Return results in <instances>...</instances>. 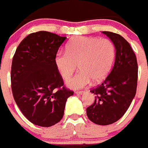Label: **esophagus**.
<instances>
[{"label": "esophagus", "mask_w": 148, "mask_h": 148, "mask_svg": "<svg viewBox=\"0 0 148 148\" xmlns=\"http://www.w3.org/2000/svg\"><path fill=\"white\" fill-rule=\"evenodd\" d=\"M85 92V90H84V91H76L75 93H76V94H77V95H82V93H84Z\"/></svg>", "instance_id": "obj_1"}]
</instances>
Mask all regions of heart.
<instances>
[{
	"mask_svg": "<svg viewBox=\"0 0 148 148\" xmlns=\"http://www.w3.org/2000/svg\"><path fill=\"white\" fill-rule=\"evenodd\" d=\"M115 58V47L110 40L96 37L77 36L67 45L66 51H58L55 56V64L71 89L85 88L91 82H99L110 73Z\"/></svg>",
	"mask_w": 148,
	"mask_h": 148,
	"instance_id": "obj_1",
	"label": "heart"
}]
</instances>
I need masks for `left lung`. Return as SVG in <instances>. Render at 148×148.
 Wrapping results in <instances>:
<instances>
[{
    "label": "left lung",
    "mask_w": 148,
    "mask_h": 148,
    "mask_svg": "<svg viewBox=\"0 0 148 148\" xmlns=\"http://www.w3.org/2000/svg\"><path fill=\"white\" fill-rule=\"evenodd\" d=\"M115 47V60L111 72L103 82L90 90L96 95L95 101L87 108L90 121L107 125L122 118L136 92L138 66L129 43L121 35L103 31Z\"/></svg>",
    "instance_id": "obj_1"
}]
</instances>
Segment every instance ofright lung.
Returning <instances> with one entry per match:
<instances>
[{
	"label": "right lung",
	"mask_w": 148,
	"mask_h": 148,
	"mask_svg": "<svg viewBox=\"0 0 148 148\" xmlns=\"http://www.w3.org/2000/svg\"><path fill=\"white\" fill-rule=\"evenodd\" d=\"M66 39L47 31L29 34L13 57L11 82L14 99L30 122L42 127L63 118L67 99L74 91L65 87L55 56Z\"/></svg>",
	"instance_id": "add662e5"
}]
</instances>
